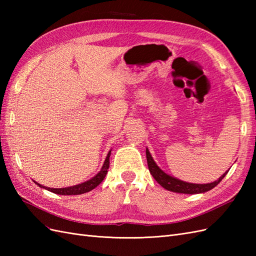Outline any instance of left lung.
I'll return each instance as SVG.
<instances>
[{
    "instance_id": "left-lung-1",
    "label": "left lung",
    "mask_w": 256,
    "mask_h": 256,
    "mask_svg": "<svg viewBox=\"0 0 256 256\" xmlns=\"http://www.w3.org/2000/svg\"><path fill=\"white\" fill-rule=\"evenodd\" d=\"M146 158H147V164H148V170L152 177L156 180V182L162 186L164 189L176 192V193H184V194H196V193H204L206 191L212 190L218 184L223 178L228 174V172L224 173L218 180H216L210 184H190L182 180H177L175 177L170 176L168 174L164 173L162 170L156 164L154 161L150 150L146 148Z\"/></svg>"
}]
</instances>
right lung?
Listing matches in <instances>:
<instances>
[{"mask_svg":"<svg viewBox=\"0 0 256 256\" xmlns=\"http://www.w3.org/2000/svg\"><path fill=\"white\" fill-rule=\"evenodd\" d=\"M110 156H111V150L108 152V156L104 160V164L100 170L99 173L94 176L92 178H90V180L79 184H76V186H72V187H67V188H48V187H44V186L38 184L36 182H34L37 186H40V187L44 188V189H47L48 191H51L53 193H56V194H60V196H76V194H83V193H86L90 190H92L94 188H96L97 186L102 182L104 177L108 173V168H109L110 166Z\"/></svg>","mask_w":256,"mask_h":256,"instance_id":"add662e5","label":"right lung"}]
</instances>
